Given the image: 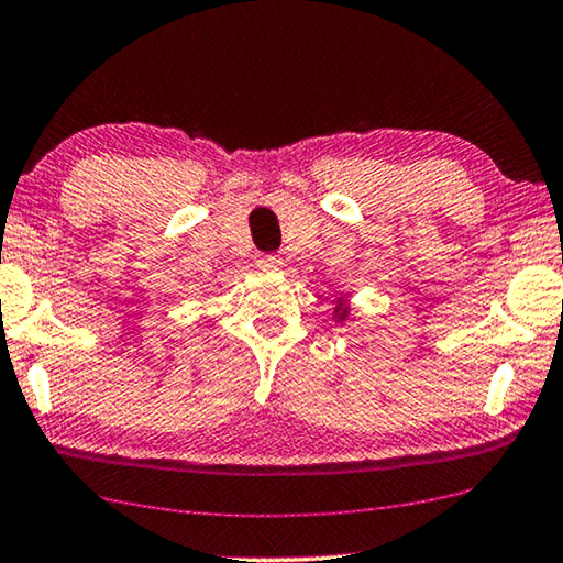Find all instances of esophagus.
Returning <instances> with one entry per match:
<instances>
[{
  "label": "esophagus",
  "mask_w": 563,
  "mask_h": 563,
  "mask_svg": "<svg viewBox=\"0 0 563 563\" xmlns=\"http://www.w3.org/2000/svg\"><path fill=\"white\" fill-rule=\"evenodd\" d=\"M256 264L262 266V269H266V272H279L282 266H284V258L276 256V254H262V256L256 258Z\"/></svg>",
  "instance_id": "obj_1"
}]
</instances>
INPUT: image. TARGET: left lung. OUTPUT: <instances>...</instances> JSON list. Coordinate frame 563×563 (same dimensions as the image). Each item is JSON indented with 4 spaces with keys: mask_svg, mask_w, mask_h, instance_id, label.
<instances>
[{
    "mask_svg": "<svg viewBox=\"0 0 563 563\" xmlns=\"http://www.w3.org/2000/svg\"><path fill=\"white\" fill-rule=\"evenodd\" d=\"M344 317H347V309H342V311H340V319H344Z\"/></svg>",
    "mask_w": 563,
    "mask_h": 563,
    "instance_id": "obj_1",
    "label": "left lung"
}]
</instances>
